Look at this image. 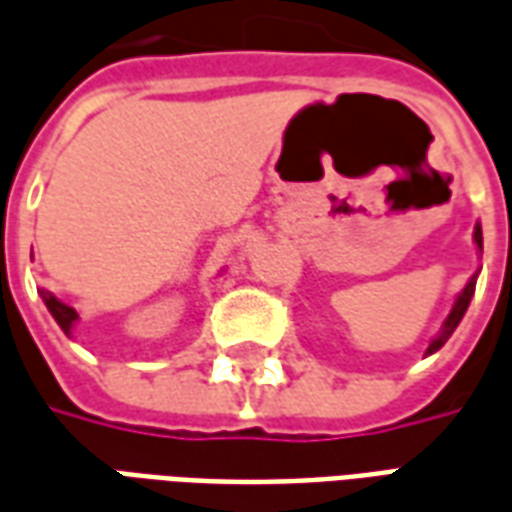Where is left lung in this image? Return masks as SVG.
I'll return each mask as SVG.
<instances>
[{"instance_id":"left-lung-1","label":"left lung","mask_w":512,"mask_h":512,"mask_svg":"<svg viewBox=\"0 0 512 512\" xmlns=\"http://www.w3.org/2000/svg\"><path fill=\"white\" fill-rule=\"evenodd\" d=\"M474 242H477V248L482 250V228L480 226L474 228ZM474 284H477V275L471 278L469 284H466V289H463V292L458 295L455 306H452V311H449L447 322H444V328H441V333H438L436 339L430 342V347H427V355L441 350V347H444V342H447L449 336H452V331L458 328V322L463 320V314H466V308H469V303H471V295H474Z\"/></svg>"}]
</instances>
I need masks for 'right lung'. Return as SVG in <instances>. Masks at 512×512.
Wrapping results in <instances>:
<instances>
[{
  "label": "right lung",
  "instance_id": "1",
  "mask_svg": "<svg viewBox=\"0 0 512 512\" xmlns=\"http://www.w3.org/2000/svg\"><path fill=\"white\" fill-rule=\"evenodd\" d=\"M43 303H46V308L52 311V317L57 320V325L63 328L65 333H71V328H74V322L79 320V314H76L74 308L65 306L63 300H57V297L52 295V292H41Z\"/></svg>",
  "mask_w": 512,
  "mask_h": 512
}]
</instances>
